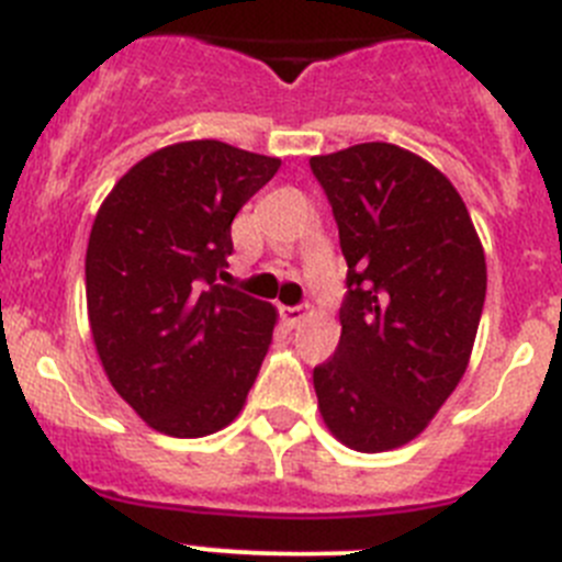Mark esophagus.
<instances>
[{
  "label": "esophagus",
  "mask_w": 562,
  "mask_h": 562,
  "mask_svg": "<svg viewBox=\"0 0 562 562\" xmlns=\"http://www.w3.org/2000/svg\"><path fill=\"white\" fill-rule=\"evenodd\" d=\"M281 317H284L286 326H297L306 317V306H284L281 308Z\"/></svg>",
  "instance_id": "obj_1"
}]
</instances>
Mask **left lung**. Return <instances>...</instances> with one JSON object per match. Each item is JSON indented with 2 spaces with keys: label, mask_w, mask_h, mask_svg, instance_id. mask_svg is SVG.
I'll return each instance as SVG.
<instances>
[{
  "label": "left lung",
  "mask_w": 562,
  "mask_h": 562,
  "mask_svg": "<svg viewBox=\"0 0 562 562\" xmlns=\"http://www.w3.org/2000/svg\"><path fill=\"white\" fill-rule=\"evenodd\" d=\"M348 261L339 345L315 368L321 415L339 442L390 451L415 440L471 359L487 267L451 180L387 142L308 161Z\"/></svg>",
  "instance_id": "8db88e82"
}]
</instances>
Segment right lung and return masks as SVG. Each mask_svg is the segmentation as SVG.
Returning a JSON list of instances; mask_svg holds the SVG:
<instances>
[{"instance_id":"right-lung-1","label":"right lung","mask_w":562,"mask_h":562,"mask_svg":"<svg viewBox=\"0 0 562 562\" xmlns=\"http://www.w3.org/2000/svg\"><path fill=\"white\" fill-rule=\"evenodd\" d=\"M281 161L225 142H180L142 158L100 205L86 301L113 390L156 431L205 437L245 406L276 308L220 284L231 223Z\"/></svg>"}]
</instances>
